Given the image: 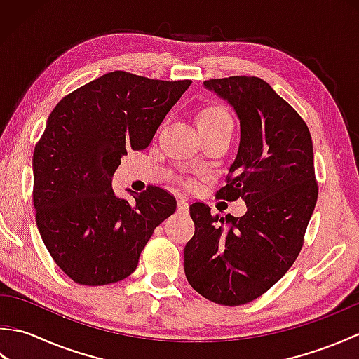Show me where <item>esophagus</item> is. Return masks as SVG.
<instances>
[{
	"label": "esophagus",
	"mask_w": 359,
	"mask_h": 359,
	"mask_svg": "<svg viewBox=\"0 0 359 359\" xmlns=\"http://www.w3.org/2000/svg\"><path fill=\"white\" fill-rule=\"evenodd\" d=\"M177 211H179V215H188V212H189V203L185 199H179V202H177Z\"/></svg>",
	"instance_id": "obj_1"
}]
</instances>
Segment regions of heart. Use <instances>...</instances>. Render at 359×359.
Wrapping results in <instances>:
<instances>
[{
  "mask_svg": "<svg viewBox=\"0 0 359 359\" xmlns=\"http://www.w3.org/2000/svg\"><path fill=\"white\" fill-rule=\"evenodd\" d=\"M196 123L199 131H207V129L233 126V120L230 114L224 108H220V106H210V108H205L197 114Z\"/></svg>",
  "mask_w": 359,
  "mask_h": 359,
  "instance_id": "b5f03b06",
  "label": "heart"
}]
</instances>
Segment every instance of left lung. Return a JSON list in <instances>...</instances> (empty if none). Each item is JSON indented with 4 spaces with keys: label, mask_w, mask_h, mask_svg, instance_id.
<instances>
[{
    "label": "left lung",
    "mask_w": 359,
    "mask_h": 359,
    "mask_svg": "<svg viewBox=\"0 0 359 359\" xmlns=\"http://www.w3.org/2000/svg\"><path fill=\"white\" fill-rule=\"evenodd\" d=\"M241 121V142L219 199H242L247 212L228 217L230 230L208 205L189 207L196 225L184 251L187 279L197 293L222 306H241L284 276L302 247L313 215V144L307 125L269 83L257 77L203 81Z\"/></svg>",
    "instance_id": "8db88e82"
}]
</instances>
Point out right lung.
<instances>
[{"label":"right lung","mask_w":359,"mask_h":359,"mask_svg":"<svg viewBox=\"0 0 359 359\" xmlns=\"http://www.w3.org/2000/svg\"><path fill=\"white\" fill-rule=\"evenodd\" d=\"M189 85L116 71L50 112L32 158L36 226L53 261L77 284L129 276L156 226L175 212L177 202L165 189H126L129 202L114 193L112 177L129 149L149 147Z\"/></svg>","instance_id":"add662e5"}]
</instances>
